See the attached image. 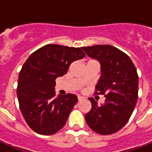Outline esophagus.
Wrapping results in <instances>:
<instances>
[{"label": "esophagus", "instance_id": "1", "mask_svg": "<svg viewBox=\"0 0 152 152\" xmlns=\"http://www.w3.org/2000/svg\"><path fill=\"white\" fill-rule=\"evenodd\" d=\"M83 99H84V98H83V97H81V96H78V100H79V101L82 100Z\"/></svg>", "mask_w": 152, "mask_h": 152}]
</instances>
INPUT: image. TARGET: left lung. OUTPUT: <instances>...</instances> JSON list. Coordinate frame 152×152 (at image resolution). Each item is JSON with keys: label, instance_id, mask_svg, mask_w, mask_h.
<instances>
[{"label": "left lung", "instance_id": "8db88e82", "mask_svg": "<svg viewBox=\"0 0 152 152\" xmlns=\"http://www.w3.org/2000/svg\"><path fill=\"white\" fill-rule=\"evenodd\" d=\"M90 58L101 65V76L96 85V94H104L105 102L98 105L89 98L92 107L86 115L89 127L102 135L114 134L129 120L137 100L138 76L126 53L109 45L82 47Z\"/></svg>", "mask_w": 152, "mask_h": 152}]
</instances>
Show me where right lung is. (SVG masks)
I'll list each match as a JSON object with an SVG mask.
<instances>
[{
  "instance_id": "right-lung-1",
  "label": "right lung",
  "mask_w": 152,
  "mask_h": 152,
  "mask_svg": "<svg viewBox=\"0 0 152 152\" xmlns=\"http://www.w3.org/2000/svg\"><path fill=\"white\" fill-rule=\"evenodd\" d=\"M86 56L80 48L47 45L29 56L19 72V107L36 133L51 135L65 125L77 102L72 94L55 98V80L67 72L71 63Z\"/></svg>"
}]
</instances>
